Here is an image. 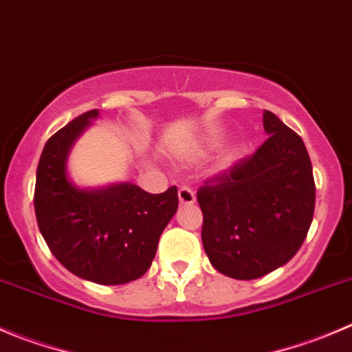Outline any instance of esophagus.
<instances>
[{"label": "esophagus", "mask_w": 352, "mask_h": 352, "mask_svg": "<svg viewBox=\"0 0 352 352\" xmlns=\"http://www.w3.org/2000/svg\"><path fill=\"white\" fill-rule=\"evenodd\" d=\"M179 203L182 204V206H190V204L196 203V194L192 192V189H189V187H180Z\"/></svg>", "instance_id": "34e87169"}]
</instances>
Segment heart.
<instances>
[{"instance_id": "1", "label": "heart", "mask_w": 352, "mask_h": 352, "mask_svg": "<svg viewBox=\"0 0 352 352\" xmlns=\"http://www.w3.org/2000/svg\"><path fill=\"white\" fill-rule=\"evenodd\" d=\"M214 144H217V141H214V139H210V141H206V144H204V148H213Z\"/></svg>"}]
</instances>
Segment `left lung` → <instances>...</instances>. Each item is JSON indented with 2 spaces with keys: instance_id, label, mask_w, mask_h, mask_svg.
<instances>
[{
  "instance_id": "1",
  "label": "left lung",
  "mask_w": 352,
  "mask_h": 352,
  "mask_svg": "<svg viewBox=\"0 0 352 352\" xmlns=\"http://www.w3.org/2000/svg\"><path fill=\"white\" fill-rule=\"evenodd\" d=\"M268 139L254 155L197 190L204 251L220 274L252 280L285 265L315 213V180L302 139L265 110Z\"/></svg>"
}]
</instances>
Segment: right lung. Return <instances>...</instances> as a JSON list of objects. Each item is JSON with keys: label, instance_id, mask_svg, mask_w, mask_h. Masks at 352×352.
<instances>
[{"label": "right lung", "instance_id": "add662e5", "mask_svg": "<svg viewBox=\"0 0 352 352\" xmlns=\"http://www.w3.org/2000/svg\"><path fill=\"white\" fill-rule=\"evenodd\" d=\"M100 111L74 118L41 155L34 208L54 258L77 277L101 285L138 280L155 259L160 235L179 208L177 187L149 194L131 182L82 189L68 177L72 146Z\"/></svg>", "mask_w": 352, "mask_h": 352}]
</instances>
